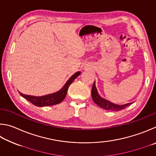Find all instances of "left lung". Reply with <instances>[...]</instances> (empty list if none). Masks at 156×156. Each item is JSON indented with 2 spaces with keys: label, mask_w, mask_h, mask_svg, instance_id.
<instances>
[{
  "label": "left lung",
  "mask_w": 156,
  "mask_h": 156,
  "mask_svg": "<svg viewBox=\"0 0 156 156\" xmlns=\"http://www.w3.org/2000/svg\"><path fill=\"white\" fill-rule=\"evenodd\" d=\"M92 98L93 99L94 102L96 103L103 109H105L106 110H110V111H120L127 108V106L132 104V103H126V104L123 105H118L115 104L110 102V101H108L105 99H103L99 95V92L97 91V89L96 88V85H95V81L92 86Z\"/></svg>",
  "instance_id": "8db88e82"
}]
</instances>
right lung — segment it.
Masks as SVG:
<instances>
[{
	"mask_svg": "<svg viewBox=\"0 0 156 156\" xmlns=\"http://www.w3.org/2000/svg\"><path fill=\"white\" fill-rule=\"evenodd\" d=\"M81 74V72H76L74 75H73L70 77L68 79L66 83L64 84V86L59 90V91L51 93L49 94L44 95L41 97L36 96H31V95H27L22 94L21 92H19V93L24 99L31 102L32 104H34L37 107H45V106L49 105H54L58 103H61L63 100L65 99L66 96L68 89L71 83L73 82V81L77 77V76Z\"/></svg>",
	"mask_w": 156,
	"mask_h": 156,
	"instance_id": "1",
	"label": "right lung"
}]
</instances>
